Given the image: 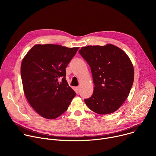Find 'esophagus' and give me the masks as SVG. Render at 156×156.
I'll list each match as a JSON object with an SVG mask.
<instances>
[{
    "instance_id": "1",
    "label": "esophagus",
    "mask_w": 156,
    "mask_h": 156,
    "mask_svg": "<svg viewBox=\"0 0 156 156\" xmlns=\"http://www.w3.org/2000/svg\"><path fill=\"white\" fill-rule=\"evenodd\" d=\"M75 90H76V93H78L79 92V90H80V87H79V86H77V87H75Z\"/></svg>"
}]
</instances>
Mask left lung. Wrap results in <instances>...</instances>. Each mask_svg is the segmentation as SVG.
<instances>
[{
    "instance_id": "obj_1",
    "label": "left lung",
    "mask_w": 156,
    "mask_h": 156,
    "mask_svg": "<svg viewBox=\"0 0 156 156\" xmlns=\"http://www.w3.org/2000/svg\"><path fill=\"white\" fill-rule=\"evenodd\" d=\"M79 53L90 65L94 84L91 97L84 99L86 104L98 114L114 112L128 98L134 80L129 58L112 44L83 47Z\"/></svg>"
}]
</instances>
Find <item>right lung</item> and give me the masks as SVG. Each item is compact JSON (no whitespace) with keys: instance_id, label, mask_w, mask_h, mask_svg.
<instances>
[{"instance_id":"add662e5","label":"right lung","mask_w":156,"mask_h":156,"mask_svg":"<svg viewBox=\"0 0 156 156\" xmlns=\"http://www.w3.org/2000/svg\"><path fill=\"white\" fill-rule=\"evenodd\" d=\"M79 48L36 44L23 58L21 76L25 96L36 112L54 119L67 110L76 93L65 80L66 67ZM62 81L59 82V79Z\"/></svg>"}]
</instances>
